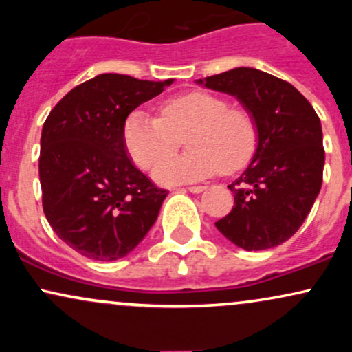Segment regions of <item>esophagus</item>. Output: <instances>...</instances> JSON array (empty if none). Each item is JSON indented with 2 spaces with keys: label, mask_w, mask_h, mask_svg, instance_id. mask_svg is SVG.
<instances>
[{
  "label": "esophagus",
  "mask_w": 352,
  "mask_h": 352,
  "mask_svg": "<svg viewBox=\"0 0 352 352\" xmlns=\"http://www.w3.org/2000/svg\"><path fill=\"white\" fill-rule=\"evenodd\" d=\"M187 190H188V192H192V193H201L205 190V187H201V185H199V187H188Z\"/></svg>",
  "instance_id": "34e87169"
}]
</instances>
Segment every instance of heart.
<instances>
[{"label":"heart","mask_w":352,"mask_h":352,"mask_svg":"<svg viewBox=\"0 0 352 352\" xmlns=\"http://www.w3.org/2000/svg\"><path fill=\"white\" fill-rule=\"evenodd\" d=\"M186 137L189 151L159 162L153 179L162 185L199 182L243 168L256 148V125L248 112L208 92H188L160 107V119L135 111L124 125V144L140 167H152Z\"/></svg>","instance_id":"b5f03b06"}]
</instances>
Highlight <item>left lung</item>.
Segmentation results:
<instances>
[{"label": "left lung", "instance_id": "8db88e82", "mask_svg": "<svg viewBox=\"0 0 352 352\" xmlns=\"http://www.w3.org/2000/svg\"><path fill=\"white\" fill-rule=\"evenodd\" d=\"M195 82L233 96L256 125L250 165L228 185L235 205L215 227L246 252L285 243L300 230L321 190V120L296 87L260 69L235 67Z\"/></svg>", "mask_w": 352, "mask_h": 352}]
</instances>
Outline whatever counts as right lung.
<instances>
[{"instance_id": "add662e5", "label": "right lung", "mask_w": 352, "mask_h": 352, "mask_svg": "<svg viewBox=\"0 0 352 352\" xmlns=\"http://www.w3.org/2000/svg\"><path fill=\"white\" fill-rule=\"evenodd\" d=\"M172 82L99 74L71 89L43 125L44 215L64 243L91 260L124 258L159 217L168 192L131 162L124 125Z\"/></svg>"}]
</instances>
